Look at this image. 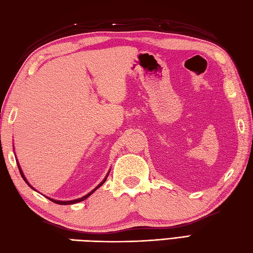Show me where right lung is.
Returning <instances> with one entry per match:
<instances>
[{"label": "right lung", "instance_id": "add662e5", "mask_svg": "<svg viewBox=\"0 0 253 253\" xmlns=\"http://www.w3.org/2000/svg\"><path fill=\"white\" fill-rule=\"evenodd\" d=\"M16 162H17V166H18V169H19V173H20V175H21V177H23V179L26 181V184L27 185H28L30 188H31V189H34V190H36L35 189V188L34 187H32L30 184H29V182H28V180H27V178H26V177H25V175H24V173H23V169H21V168H20V165H19V163H18V161H16ZM109 174H110V170H109V173H107V175L104 177V179L103 180H102L101 182H100V184L98 185V186H96L95 188H94V189L92 190V191H90L89 193H87V195H85V196H84V197H82V198H78V199H75V200H69V201H60V200H54V199H51V198H49V197H46L47 199H49V200H51L52 202H54V203H57V204H62V206H67V204H74V203H78V202H82V201H84V200H85V199H87L88 197H90L91 195H92V193L96 190V189H98V188H100L102 185H103L104 184V182H105V180H106V178H107V176H109ZM37 191V190H36Z\"/></svg>", "mask_w": 253, "mask_h": 253}]
</instances>
